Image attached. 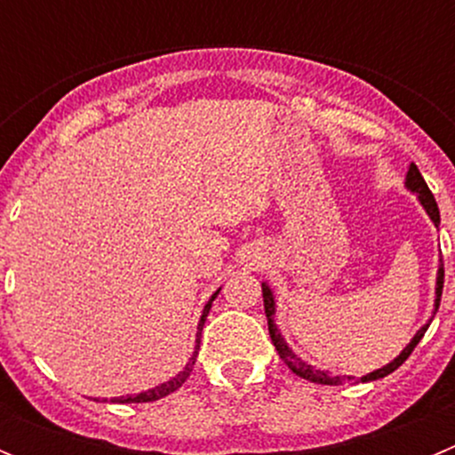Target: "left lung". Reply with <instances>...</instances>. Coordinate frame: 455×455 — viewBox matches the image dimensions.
Returning a JSON list of instances; mask_svg holds the SVG:
<instances>
[{
  "label": "left lung",
  "instance_id": "1",
  "mask_svg": "<svg viewBox=\"0 0 455 455\" xmlns=\"http://www.w3.org/2000/svg\"><path fill=\"white\" fill-rule=\"evenodd\" d=\"M405 187L410 188V191L417 193V198H419L421 207L426 209V214L431 216V220L435 225H440V209H437V203L435 198H433L431 188L426 187L424 178H421L419 168L415 166V164H410L408 168V178H405ZM442 287H444V264H440V268H437V287H435V312L437 307H440V299H442ZM262 296H264V312H267V319H268V335H271V341L273 347H275L277 355L283 357V363L287 364L289 369H291L296 376L305 378V380H309V383H319V385H341V383H348V380H353V376H332V373L328 371H319V369H315L312 364L303 363L296 353L291 351V348L287 347V341L283 339V335H280V331L275 328V321H273V315H275V300H273V291L268 289L267 283H262ZM433 312V315H435ZM428 325H431V321L426 325H421L419 331H417V335L412 337V341H410L408 347L401 351V355H396L389 364H385L383 369H376V371L367 373V376H363L360 380L363 383H369V380H378V378H385L387 373L396 371V369L401 367V364L405 363L410 357V353L415 351V347L421 341V337H424V332L428 331Z\"/></svg>",
  "mask_w": 455,
  "mask_h": 455
}]
</instances>
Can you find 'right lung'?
I'll return each mask as SVG.
<instances>
[{
	"instance_id": "right-lung-1",
	"label": "right lung",
	"mask_w": 455,
	"mask_h": 455,
	"mask_svg": "<svg viewBox=\"0 0 455 455\" xmlns=\"http://www.w3.org/2000/svg\"><path fill=\"white\" fill-rule=\"evenodd\" d=\"M220 291V289H219ZM219 291L209 299V303L204 305L203 309V316H200V323H198V335H196V351H193L191 360H188L187 367L182 369V371L178 373L175 378H171L168 383H162V385H156L155 389H148V392H140V394H134V396H120V399H116V403H148V401H156V399H164V396H168L171 392H175L178 387H182V383L187 380L188 376H191L193 371V364H196V357H198V348H200V335H203V325L204 321H207V315H209V309H212V300L219 296Z\"/></svg>"
}]
</instances>
